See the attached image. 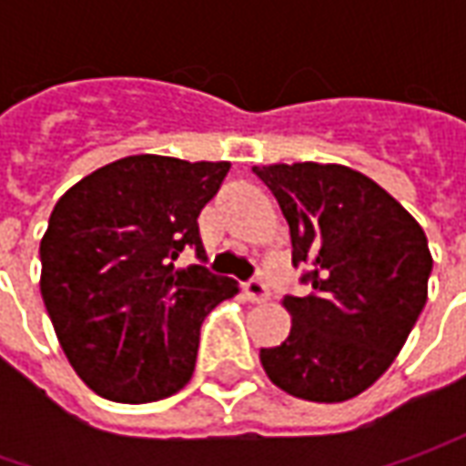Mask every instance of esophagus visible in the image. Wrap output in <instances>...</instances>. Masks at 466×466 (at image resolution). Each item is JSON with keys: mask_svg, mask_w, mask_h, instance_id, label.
<instances>
[{"mask_svg": "<svg viewBox=\"0 0 466 466\" xmlns=\"http://www.w3.org/2000/svg\"><path fill=\"white\" fill-rule=\"evenodd\" d=\"M243 293H246V298H248L251 303H264V300L269 298V288H267L259 278H254L248 279V282H243Z\"/></svg>", "mask_w": 466, "mask_h": 466, "instance_id": "esophagus-1", "label": "esophagus"}]
</instances>
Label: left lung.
<instances>
[{"label": "left lung", "instance_id": "1", "mask_svg": "<svg viewBox=\"0 0 466 466\" xmlns=\"http://www.w3.org/2000/svg\"><path fill=\"white\" fill-rule=\"evenodd\" d=\"M290 225L303 298L285 296L293 327L261 366L282 391L345 402L366 391L407 342L428 300L433 257L418 220L348 166H254Z\"/></svg>", "mask_w": 466, "mask_h": 466}]
</instances>
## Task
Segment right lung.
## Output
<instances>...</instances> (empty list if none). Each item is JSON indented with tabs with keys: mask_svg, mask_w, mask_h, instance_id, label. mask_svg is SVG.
Masks as SVG:
<instances>
[{
	"mask_svg": "<svg viewBox=\"0 0 466 466\" xmlns=\"http://www.w3.org/2000/svg\"><path fill=\"white\" fill-rule=\"evenodd\" d=\"M230 163L129 155L56 202L41 241V296L64 355L114 402L166 400L194 373L199 329L238 282L212 275L197 218ZM194 248L199 265L175 259Z\"/></svg>",
	"mask_w": 466,
	"mask_h": 466,
	"instance_id": "obj_1",
	"label": "right lung"
}]
</instances>
